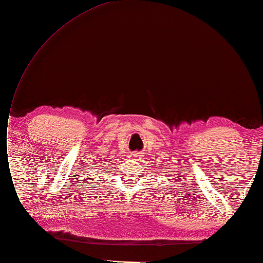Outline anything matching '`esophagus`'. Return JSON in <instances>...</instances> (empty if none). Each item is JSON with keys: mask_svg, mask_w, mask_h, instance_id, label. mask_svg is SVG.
<instances>
[{"mask_svg": "<svg viewBox=\"0 0 263 263\" xmlns=\"http://www.w3.org/2000/svg\"><path fill=\"white\" fill-rule=\"evenodd\" d=\"M132 158H134L135 160H139L140 162L141 159L144 158V154L142 153V152H135V153L132 154Z\"/></svg>", "mask_w": 263, "mask_h": 263, "instance_id": "esophagus-1", "label": "esophagus"}]
</instances>
